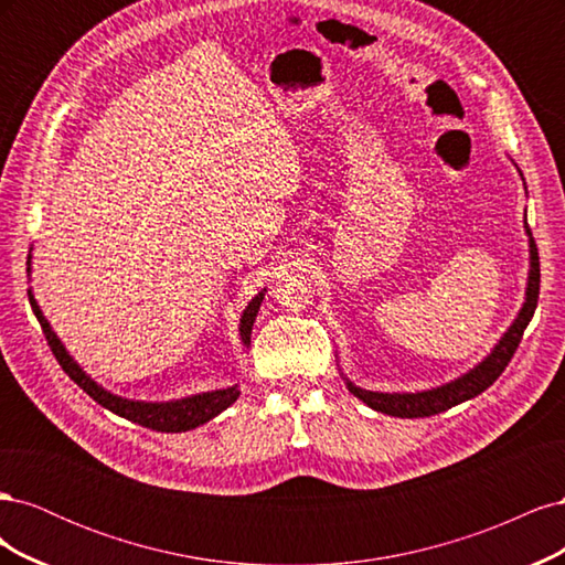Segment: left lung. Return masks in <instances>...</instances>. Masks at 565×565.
<instances>
[{"mask_svg": "<svg viewBox=\"0 0 565 565\" xmlns=\"http://www.w3.org/2000/svg\"><path fill=\"white\" fill-rule=\"evenodd\" d=\"M521 174V172H519ZM523 179V174H521ZM525 183V181H523ZM525 233H527V247H530V270H527V287H525V301L521 306L519 316L514 322L509 324V330L502 334V339L494 344V349L483 358L481 363L471 367L469 372L461 374V377L436 386V388H426V391H415V393H382V391H367L355 386L351 380H347L349 391L355 398H361L367 407L377 409V413L391 415V417H403V419H413V417H431L438 413H446V409L465 403L469 398H476L478 393H483L492 382L500 377L504 367L509 365L511 355L516 353L523 330L527 328L530 318H533L537 309V297H540V256H537V245L533 241V233H530V226L525 221Z\"/></svg>", "mask_w": 565, "mask_h": 565, "instance_id": "8db88e82", "label": "left lung"}]
</instances>
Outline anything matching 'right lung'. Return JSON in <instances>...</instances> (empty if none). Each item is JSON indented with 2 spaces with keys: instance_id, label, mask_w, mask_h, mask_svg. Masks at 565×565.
Here are the masks:
<instances>
[{
  "instance_id": "right-lung-1",
  "label": "right lung",
  "mask_w": 565,
  "mask_h": 565,
  "mask_svg": "<svg viewBox=\"0 0 565 565\" xmlns=\"http://www.w3.org/2000/svg\"><path fill=\"white\" fill-rule=\"evenodd\" d=\"M266 289H262L259 295H256L243 311L241 318V339L243 344L249 347V339H252V324L256 320V313H259V306L264 301ZM30 303H32V311H35L44 337L49 341L51 351H54L58 365L63 367V372L71 377L79 388H84L89 393V396L98 403L104 405L110 413L125 417L129 422H136L146 426V429L152 431H162V434H181V431H191L198 429L200 424H207L210 419H214L216 415L224 413L226 407H231L237 396H241V388L237 384L228 386V388H216V391H204V393H195V396H185V398H177V401H162V403H150V401H131V398H122L117 396V393H110L108 388H104L100 384H96L87 372H84L75 358L65 351L63 341L58 339V334L51 330L49 320L44 318L40 303L35 299V295L30 292Z\"/></svg>"
}]
</instances>
